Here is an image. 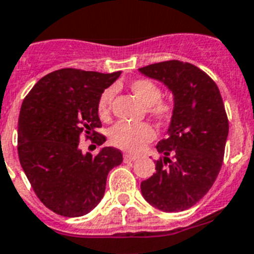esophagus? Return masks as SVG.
<instances>
[{
  "label": "esophagus",
  "mask_w": 254,
  "mask_h": 254,
  "mask_svg": "<svg viewBox=\"0 0 254 254\" xmlns=\"http://www.w3.org/2000/svg\"><path fill=\"white\" fill-rule=\"evenodd\" d=\"M135 159H137V156H135V155H131V153H125V155H124V161H125V163H127V161H134Z\"/></svg>",
  "instance_id": "34e87169"
}]
</instances>
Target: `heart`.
I'll use <instances>...</instances> for the list:
<instances>
[{
	"label": "heart",
	"instance_id": "obj_1",
	"mask_svg": "<svg viewBox=\"0 0 254 254\" xmlns=\"http://www.w3.org/2000/svg\"><path fill=\"white\" fill-rule=\"evenodd\" d=\"M130 90L140 103L146 107L147 114L157 123H168L174 114V104L161 99V90L155 82L146 78L133 81ZM115 91L108 87L98 99V115L102 120H108L112 112ZM155 138V130L148 124L119 123L108 130V140L116 148L137 152Z\"/></svg>",
	"mask_w": 254,
	"mask_h": 254
}]
</instances>
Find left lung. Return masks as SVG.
Wrapping results in <instances>:
<instances>
[{
	"instance_id": "left-lung-1",
	"label": "left lung",
	"mask_w": 254,
	"mask_h": 254,
	"mask_svg": "<svg viewBox=\"0 0 254 254\" xmlns=\"http://www.w3.org/2000/svg\"><path fill=\"white\" fill-rule=\"evenodd\" d=\"M138 71L163 82L174 101L168 135L156 146L164 156L140 191L159 210L182 212L203 199L222 167L229 135L222 97L216 82L190 63L168 61Z\"/></svg>"
}]
</instances>
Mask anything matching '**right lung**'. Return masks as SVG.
Here are the masks:
<instances>
[{"label": "right lung", "mask_w": 254, "mask_h": 254, "mask_svg": "<svg viewBox=\"0 0 254 254\" xmlns=\"http://www.w3.org/2000/svg\"><path fill=\"white\" fill-rule=\"evenodd\" d=\"M121 72L99 73L63 68L32 87L18 121V153L32 189L44 205L64 217H81L99 204L107 176L123 153L103 147L93 156L80 150L81 137L101 146L106 137L98 99Z\"/></svg>", "instance_id": "obj_1"}]
</instances>
